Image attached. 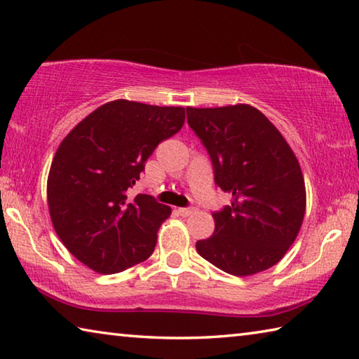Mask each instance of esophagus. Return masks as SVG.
<instances>
[{
    "instance_id": "1",
    "label": "esophagus",
    "mask_w": 359,
    "mask_h": 359,
    "mask_svg": "<svg viewBox=\"0 0 359 359\" xmlns=\"http://www.w3.org/2000/svg\"><path fill=\"white\" fill-rule=\"evenodd\" d=\"M194 212V208H191V207H182V208H179V213L182 215V217H190V215H193Z\"/></svg>"
}]
</instances>
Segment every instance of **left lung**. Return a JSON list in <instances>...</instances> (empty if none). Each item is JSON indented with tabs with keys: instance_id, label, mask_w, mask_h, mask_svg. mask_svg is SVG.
I'll use <instances>...</instances> for the list:
<instances>
[{
	"instance_id": "1",
	"label": "left lung",
	"mask_w": 359,
	"mask_h": 359,
	"mask_svg": "<svg viewBox=\"0 0 359 359\" xmlns=\"http://www.w3.org/2000/svg\"><path fill=\"white\" fill-rule=\"evenodd\" d=\"M188 126L210 155L215 184L232 194L213 212L199 256L233 276L270 269L295 242L306 210L302 168L287 141L250 105L187 108Z\"/></svg>"
}]
</instances>
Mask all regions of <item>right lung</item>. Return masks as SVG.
I'll list each match as a JSON object with an SVG mask.
<instances>
[{
	"label": "right lung",
	"instance_id": "obj_1",
	"mask_svg": "<svg viewBox=\"0 0 359 359\" xmlns=\"http://www.w3.org/2000/svg\"><path fill=\"white\" fill-rule=\"evenodd\" d=\"M185 108L108 102L78 123L57 147L47 198L64 246L99 273H119L146 260L171 208L133 188L163 140L179 132Z\"/></svg>",
	"mask_w": 359,
	"mask_h": 359
}]
</instances>
